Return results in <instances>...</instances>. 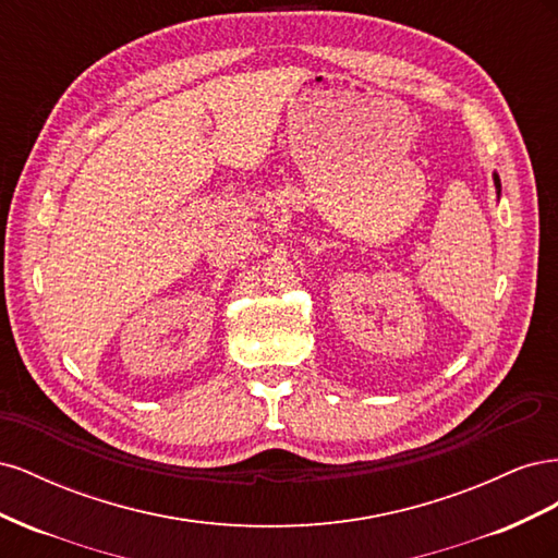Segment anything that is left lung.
<instances>
[{"label":"left lung","mask_w":558,"mask_h":558,"mask_svg":"<svg viewBox=\"0 0 558 558\" xmlns=\"http://www.w3.org/2000/svg\"><path fill=\"white\" fill-rule=\"evenodd\" d=\"M494 185H496V193L500 197V177H498V172H494Z\"/></svg>","instance_id":"obj_1"}]
</instances>
